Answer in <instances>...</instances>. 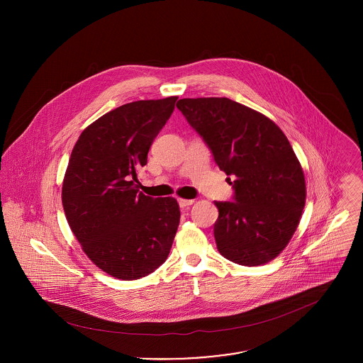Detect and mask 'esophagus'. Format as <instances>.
<instances>
[{"instance_id":"1","label":"esophagus","mask_w":363,"mask_h":363,"mask_svg":"<svg viewBox=\"0 0 363 363\" xmlns=\"http://www.w3.org/2000/svg\"><path fill=\"white\" fill-rule=\"evenodd\" d=\"M179 206L182 208L190 207L194 204V200H186V199H179Z\"/></svg>"}]
</instances>
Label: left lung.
I'll return each instance as SVG.
<instances>
[{
	"label": "left lung",
	"mask_w": 363,
	"mask_h": 363,
	"mask_svg": "<svg viewBox=\"0 0 363 363\" xmlns=\"http://www.w3.org/2000/svg\"><path fill=\"white\" fill-rule=\"evenodd\" d=\"M176 106L219 169L235 177V201L215 203L219 253L247 267L279 256L306 203L303 169L286 135L267 116L228 98L180 99Z\"/></svg>",
	"instance_id": "left-lung-1"
}]
</instances>
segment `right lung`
<instances>
[{
	"label": "right lung",
	"instance_id": "1",
	"mask_svg": "<svg viewBox=\"0 0 363 363\" xmlns=\"http://www.w3.org/2000/svg\"><path fill=\"white\" fill-rule=\"evenodd\" d=\"M176 101L123 104L89 124L71 152L61 190L67 222L88 259L117 279L154 272L179 228L176 199L148 197L134 184Z\"/></svg>",
	"mask_w": 363,
	"mask_h": 363
}]
</instances>
